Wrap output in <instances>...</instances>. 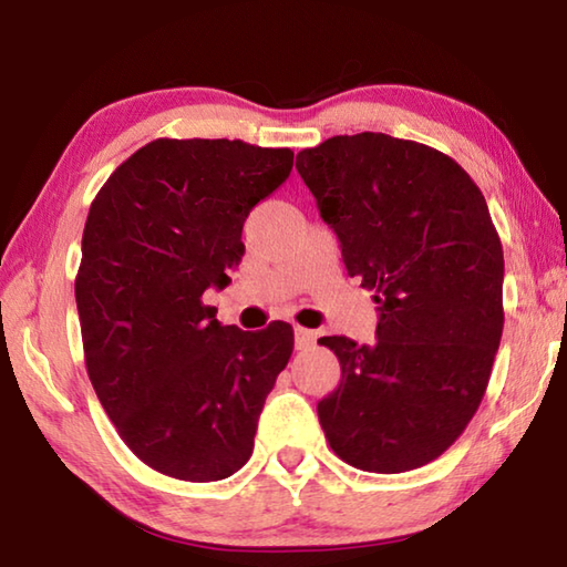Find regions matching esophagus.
<instances>
[{
    "instance_id": "1",
    "label": "esophagus",
    "mask_w": 567,
    "mask_h": 567,
    "mask_svg": "<svg viewBox=\"0 0 567 567\" xmlns=\"http://www.w3.org/2000/svg\"><path fill=\"white\" fill-rule=\"evenodd\" d=\"M315 338H318V334H315L312 330L295 328V348H297V350H307V348H310V344L315 342Z\"/></svg>"
}]
</instances>
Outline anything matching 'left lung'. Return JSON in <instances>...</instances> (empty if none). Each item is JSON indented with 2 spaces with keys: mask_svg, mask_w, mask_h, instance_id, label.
<instances>
[{
  "mask_svg": "<svg viewBox=\"0 0 567 567\" xmlns=\"http://www.w3.org/2000/svg\"><path fill=\"white\" fill-rule=\"evenodd\" d=\"M297 172L372 290L378 340L320 338L340 360L318 402L334 455L368 473L433 463L483 402L503 334V245L483 192L453 157L382 132L297 152Z\"/></svg>",
  "mask_w": 567,
  "mask_h": 567,
  "instance_id": "left-lung-1",
  "label": "left lung"
}]
</instances>
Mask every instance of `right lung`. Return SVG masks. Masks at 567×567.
<instances>
[{
	"mask_svg": "<svg viewBox=\"0 0 567 567\" xmlns=\"http://www.w3.org/2000/svg\"><path fill=\"white\" fill-rule=\"evenodd\" d=\"M292 157L159 137L92 199L74 280L87 375L124 445L162 475L215 483L252 455L292 324H219L203 295L243 262L249 209L290 177Z\"/></svg>",
	"mask_w": 567,
	"mask_h": 567,
	"instance_id": "1",
	"label": "right lung"
}]
</instances>
